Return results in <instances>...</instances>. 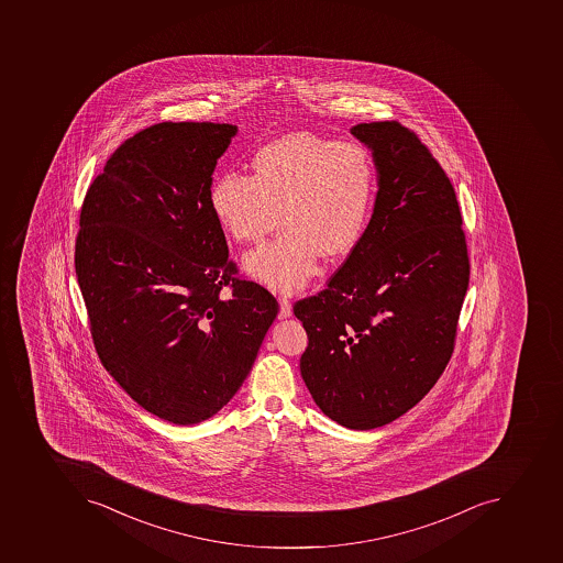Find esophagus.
Segmentation results:
<instances>
[{"instance_id":"34e87169","label":"esophagus","mask_w":563,"mask_h":563,"mask_svg":"<svg viewBox=\"0 0 563 563\" xmlns=\"http://www.w3.org/2000/svg\"><path fill=\"white\" fill-rule=\"evenodd\" d=\"M290 313H292V305H290L287 297H279V319H287Z\"/></svg>"}]
</instances>
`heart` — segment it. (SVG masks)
<instances>
[{"mask_svg": "<svg viewBox=\"0 0 563 563\" xmlns=\"http://www.w3.org/2000/svg\"><path fill=\"white\" fill-rule=\"evenodd\" d=\"M377 190V165L355 141L338 142L310 132L282 135L255 153L252 176L222 174L209 206L227 235L273 243L244 258L253 278L279 292L305 287L319 257L338 261L363 240Z\"/></svg>", "mask_w": 563, "mask_h": 563, "instance_id": "obj_1", "label": "heart"}]
</instances>
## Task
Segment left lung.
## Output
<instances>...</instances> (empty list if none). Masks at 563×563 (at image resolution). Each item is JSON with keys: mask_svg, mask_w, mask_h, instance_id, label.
Segmentation results:
<instances>
[{"mask_svg": "<svg viewBox=\"0 0 563 563\" xmlns=\"http://www.w3.org/2000/svg\"><path fill=\"white\" fill-rule=\"evenodd\" d=\"M373 151L372 220L328 287L294 305L308 334L306 387L350 430L389 424L442 377L470 279L463 218L448 174L399 121L350 130Z\"/></svg>", "mask_w": 563, "mask_h": 563, "instance_id": "8db88e82", "label": "left lung"}]
</instances>
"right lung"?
<instances>
[{
    "instance_id": "1",
    "label": "right lung",
    "mask_w": 563,
    "mask_h": 563,
    "mask_svg": "<svg viewBox=\"0 0 563 563\" xmlns=\"http://www.w3.org/2000/svg\"><path fill=\"white\" fill-rule=\"evenodd\" d=\"M234 124L164 121L126 139L80 208L76 275L98 357L147 412L197 424L249 377L278 314L229 258L211 174Z\"/></svg>"
}]
</instances>
